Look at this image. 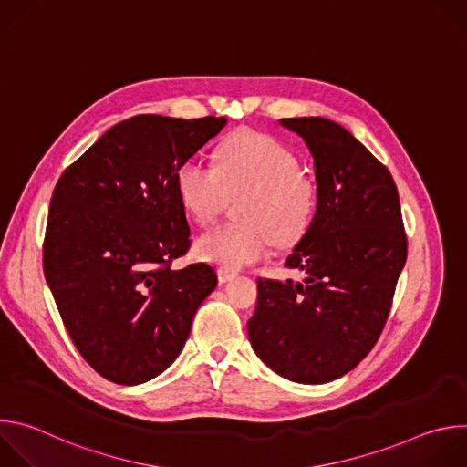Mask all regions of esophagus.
Masks as SVG:
<instances>
[{"label": "esophagus", "mask_w": 467, "mask_h": 467, "mask_svg": "<svg viewBox=\"0 0 467 467\" xmlns=\"http://www.w3.org/2000/svg\"><path fill=\"white\" fill-rule=\"evenodd\" d=\"M236 277H238V274L233 272V270H225V268H220V270H218V279H220V283H231V281L236 279Z\"/></svg>", "instance_id": "34e87169"}]
</instances>
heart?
Here are the masks:
<instances>
[{
    "label": "heart",
    "instance_id": "b5f03b06",
    "mask_svg": "<svg viewBox=\"0 0 467 467\" xmlns=\"http://www.w3.org/2000/svg\"><path fill=\"white\" fill-rule=\"evenodd\" d=\"M175 188L184 211L199 223L211 222L229 195L244 193L236 207L242 223L218 225L193 242L199 260L225 270H240L292 245L306 233L317 188L299 170V159L279 140L253 130L229 137L216 151L214 166L190 159L175 173Z\"/></svg>",
    "mask_w": 467,
    "mask_h": 467
}]
</instances>
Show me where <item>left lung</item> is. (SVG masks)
<instances>
[{
  "instance_id": "left-lung-1",
  "label": "left lung",
  "mask_w": 467,
  "mask_h": 467,
  "mask_svg": "<svg viewBox=\"0 0 467 467\" xmlns=\"http://www.w3.org/2000/svg\"><path fill=\"white\" fill-rule=\"evenodd\" d=\"M312 159L316 214L286 265L303 283L256 279L247 335L256 357L301 384L340 379L373 349L407 262L399 193L382 166L340 123L285 118Z\"/></svg>"
}]
</instances>
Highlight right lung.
Instances as JSON below:
<instances>
[{
	"instance_id": "add662e5",
	"label": "right lung",
	"mask_w": 467,
	"mask_h": 467,
	"mask_svg": "<svg viewBox=\"0 0 467 467\" xmlns=\"http://www.w3.org/2000/svg\"><path fill=\"white\" fill-rule=\"evenodd\" d=\"M225 123L132 116L66 168L53 190L44 275L76 348L116 384H142L170 368L218 285L205 262L170 264L190 247L175 173Z\"/></svg>"
}]
</instances>
